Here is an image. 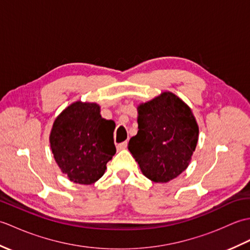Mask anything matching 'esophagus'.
Listing matches in <instances>:
<instances>
[{
  "instance_id": "1",
  "label": "esophagus",
  "mask_w": 250,
  "mask_h": 250,
  "mask_svg": "<svg viewBox=\"0 0 250 250\" xmlns=\"http://www.w3.org/2000/svg\"><path fill=\"white\" fill-rule=\"evenodd\" d=\"M126 147H128V142H122L120 144L117 145V150H124Z\"/></svg>"
}]
</instances>
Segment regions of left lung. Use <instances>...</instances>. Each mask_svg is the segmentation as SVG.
<instances>
[{
    "mask_svg": "<svg viewBox=\"0 0 250 250\" xmlns=\"http://www.w3.org/2000/svg\"><path fill=\"white\" fill-rule=\"evenodd\" d=\"M137 134L128 148L142 173L155 183H167L188 167L199 139L192 110L172 92H162L137 106Z\"/></svg>",
    "mask_w": 250,
    "mask_h": 250,
    "instance_id": "left-lung-1",
    "label": "left lung"
}]
</instances>
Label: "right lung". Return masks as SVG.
Here are the masks:
<instances>
[{
  "instance_id": "1",
  "label": "right lung",
  "mask_w": 250,
  "mask_h": 250,
  "mask_svg": "<svg viewBox=\"0 0 250 250\" xmlns=\"http://www.w3.org/2000/svg\"><path fill=\"white\" fill-rule=\"evenodd\" d=\"M115 122L100 115L97 103L74 102L57 117L49 142L54 158L71 182L91 185L103 176L116 153Z\"/></svg>"
}]
</instances>
